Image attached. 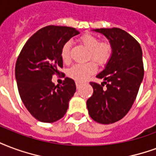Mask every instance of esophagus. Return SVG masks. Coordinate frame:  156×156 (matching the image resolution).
I'll use <instances>...</instances> for the list:
<instances>
[{
    "label": "esophagus",
    "instance_id": "esophagus-1",
    "mask_svg": "<svg viewBox=\"0 0 156 156\" xmlns=\"http://www.w3.org/2000/svg\"><path fill=\"white\" fill-rule=\"evenodd\" d=\"M81 83H78V82H76V87H77V88H79V87H81Z\"/></svg>",
    "mask_w": 156,
    "mask_h": 156
}]
</instances>
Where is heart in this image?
Listing matches in <instances>:
<instances>
[{
	"label": "heart",
	"instance_id": "1",
	"mask_svg": "<svg viewBox=\"0 0 156 156\" xmlns=\"http://www.w3.org/2000/svg\"><path fill=\"white\" fill-rule=\"evenodd\" d=\"M79 42L88 50L87 60H93L99 66L106 65L112 56L113 47L109 41H100L98 37L93 34H85L79 38ZM61 58L64 63L69 64L70 63L69 43H66L63 45L61 51ZM94 63L88 62L84 64L73 65L69 69L68 75L75 81L84 82L96 72L97 67Z\"/></svg>",
	"mask_w": 156,
	"mask_h": 156
}]
</instances>
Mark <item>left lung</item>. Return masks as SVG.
<instances>
[{
	"instance_id": "8db88e82",
	"label": "left lung",
	"mask_w": 156,
	"mask_h": 156,
	"mask_svg": "<svg viewBox=\"0 0 156 156\" xmlns=\"http://www.w3.org/2000/svg\"><path fill=\"white\" fill-rule=\"evenodd\" d=\"M113 47V54L105 69L91 82L93 96L87 101L88 113L95 122L112 124L127 114L136 100L144 77L141 47L134 37L119 28L96 29Z\"/></svg>"
}]
</instances>
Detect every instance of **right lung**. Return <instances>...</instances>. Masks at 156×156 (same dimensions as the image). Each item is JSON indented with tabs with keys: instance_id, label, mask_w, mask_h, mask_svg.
<instances>
[{
	"instance_id": "add662e5",
	"label": "right lung",
	"mask_w": 156,
	"mask_h": 156,
	"mask_svg": "<svg viewBox=\"0 0 156 156\" xmlns=\"http://www.w3.org/2000/svg\"><path fill=\"white\" fill-rule=\"evenodd\" d=\"M78 34L72 27L48 25L26 41L18 56L16 78L20 96L30 113L40 122L61 119L76 92L72 78H65L62 85L56 86L52 78L63 68V45Z\"/></svg>"
}]
</instances>
